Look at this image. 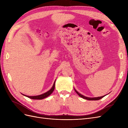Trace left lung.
Returning <instances> with one entry per match:
<instances>
[{
  "label": "left lung",
  "mask_w": 128,
  "mask_h": 128,
  "mask_svg": "<svg viewBox=\"0 0 128 128\" xmlns=\"http://www.w3.org/2000/svg\"><path fill=\"white\" fill-rule=\"evenodd\" d=\"M75 92L77 93V94H78L80 96L81 98H82L88 100H100V99H101L102 98L104 97V96H98V97L90 98V97H87V96H83L82 94H80V93H78V92H77V91L75 90Z\"/></svg>",
  "instance_id": "left-lung-1"
}]
</instances>
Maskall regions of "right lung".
<instances>
[{
    "mask_svg": "<svg viewBox=\"0 0 128 128\" xmlns=\"http://www.w3.org/2000/svg\"><path fill=\"white\" fill-rule=\"evenodd\" d=\"M55 82H56V80H55L54 83L52 88L50 89L49 91L44 93V94H40V95H38V96H26V95L23 94H22L24 95V96H27V97H28L30 99H32L41 100V99H44L46 97H48V96H49L50 94H51L53 92L54 90V88H55Z\"/></svg>",
    "mask_w": 128,
    "mask_h": 128,
    "instance_id": "add662e5",
    "label": "right lung"
}]
</instances>
